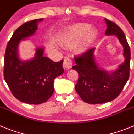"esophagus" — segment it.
Wrapping results in <instances>:
<instances>
[{
    "instance_id": "1",
    "label": "esophagus",
    "mask_w": 134,
    "mask_h": 134,
    "mask_svg": "<svg viewBox=\"0 0 134 134\" xmlns=\"http://www.w3.org/2000/svg\"><path fill=\"white\" fill-rule=\"evenodd\" d=\"M73 61L69 57H65L64 59V62H63V66H64L65 68H66L67 69H69L71 67H73Z\"/></svg>"
}]
</instances>
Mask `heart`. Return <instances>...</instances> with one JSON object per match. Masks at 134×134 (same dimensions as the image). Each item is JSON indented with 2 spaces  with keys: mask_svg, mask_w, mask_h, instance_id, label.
<instances>
[{
  "mask_svg": "<svg viewBox=\"0 0 134 134\" xmlns=\"http://www.w3.org/2000/svg\"><path fill=\"white\" fill-rule=\"evenodd\" d=\"M87 24H77L65 32L60 38L59 43L64 48H74L78 45L79 52H84L87 47L94 42L97 37V32L90 28Z\"/></svg>",
  "mask_w": 134,
  "mask_h": 134,
  "instance_id": "1",
  "label": "heart"
}]
</instances>
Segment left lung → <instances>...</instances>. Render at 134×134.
Listing matches in <instances>:
<instances>
[{"label":"left lung","instance_id":"1","mask_svg":"<svg viewBox=\"0 0 134 134\" xmlns=\"http://www.w3.org/2000/svg\"><path fill=\"white\" fill-rule=\"evenodd\" d=\"M107 23V35H116L124 47L125 59L113 73L108 74L98 68L93 56L94 48L74 57L79 79L75 85L76 92L81 99L88 104H102L118 97L130 76V48L124 33L114 22L104 18Z\"/></svg>","mask_w":134,"mask_h":134}]
</instances>
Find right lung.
<instances>
[{
    "label": "right lung",
    "mask_w": 134,
    "mask_h": 134,
    "mask_svg": "<svg viewBox=\"0 0 134 134\" xmlns=\"http://www.w3.org/2000/svg\"><path fill=\"white\" fill-rule=\"evenodd\" d=\"M43 18L25 22L15 30L4 55V77L12 94L18 100L31 104L46 102L53 94L54 79L64 73L63 60L54 62L43 56V49H37L32 60L22 61L18 56L20 42L32 36L37 23Z\"/></svg>",
    "instance_id": "right-lung-1"
}]
</instances>
